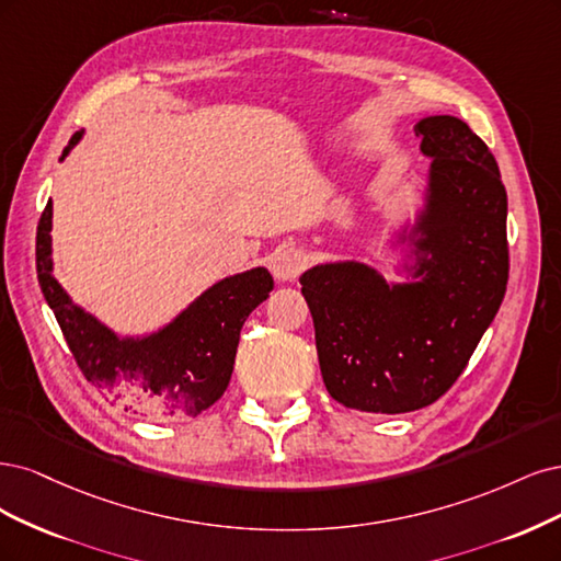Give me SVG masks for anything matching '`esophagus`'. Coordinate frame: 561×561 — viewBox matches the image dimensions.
I'll list each match as a JSON object with an SVG mask.
<instances>
[{"label":"esophagus","mask_w":561,"mask_h":561,"mask_svg":"<svg viewBox=\"0 0 561 561\" xmlns=\"http://www.w3.org/2000/svg\"><path fill=\"white\" fill-rule=\"evenodd\" d=\"M305 263H307V256L302 254L300 249L284 247L273 256V263H270V267H273V275L277 279L288 282V279H296L300 275V270L305 267Z\"/></svg>","instance_id":"1"}]
</instances>
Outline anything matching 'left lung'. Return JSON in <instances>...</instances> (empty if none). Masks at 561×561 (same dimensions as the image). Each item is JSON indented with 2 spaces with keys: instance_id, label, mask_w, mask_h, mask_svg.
<instances>
[{
  "instance_id": "8db88e82",
  "label": "left lung",
  "mask_w": 561,
  "mask_h": 561,
  "mask_svg": "<svg viewBox=\"0 0 561 561\" xmlns=\"http://www.w3.org/2000/svg\"><path fill=\"white\" fill-rule=\"evenodd\" d=\"M414 133L433 158L417 228L424 279L389 286L360 263L317 265L300 277L323 385L360 412L436 403L468 366L508 284V195L494 153L455 116H428Z\"/></svg>"
}]
</instances>
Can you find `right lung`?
Segmentation results:
<instances>
[{
    "label": "right lung",
    "mask_w": 561,
    "mask_h": 561,
    "mask_svg": "<svg viewBox=\"0 0 561 561\" xmlns=\"http://www.w3.org/2000/svg\"><path fill=\"white\" fill-rule=\"evenodd\" d=\"M81 130L71 135L62 158L77 147ZM48 201L37 226V277L46 302L56 314L67 347L90 385L110 396L125 412L151 422L197 417L221 399L238 354L247 317L275 288L265 267L214 284L168 329L144 340H121L98 319L71 305L53 277Z\"/></svg>",
    "instance_id": "1"
}]
</instances>
